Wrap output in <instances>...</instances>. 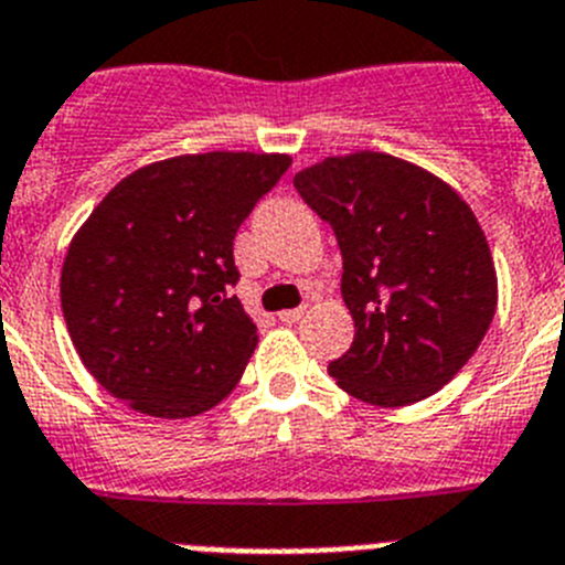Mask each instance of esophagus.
<instances>
[{"instance_id":"obj_1","label":"esophagus","mask_w":565,"mask_h":565,"mask_svg":"<svg viewBox=\"0 0 565 565\" xmlns=\"http://www.w3.org/2000/svg\"><path fill=\"white\" fill-rule=\"evenodd\" d=\"M306 311H308L306 306H302V308H288V311H279L277 317H279V322H299V319L306 317Z\"/></svg>"}]
</instances>
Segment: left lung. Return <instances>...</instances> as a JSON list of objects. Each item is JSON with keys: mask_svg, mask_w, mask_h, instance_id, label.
<instances>
[{"mask_svg": "<svg viewBox=\"0 0 565 565\" xmlns=\"http://www.w3.org/2000/svg\"><path fill=\"white\" fill-rule=\"evenodd\" d=\"M342 252L351 351L328 373L376 407L433 396L478 351L498 308L487 234L461 194L418 163L359 149L294 174Z\"/></svg>", "mask_w": 565, "mask_h": 565, "instance_id": "left-lung-1", "label": "left lung"}]
</instances>
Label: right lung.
Masks as SVG:
<instances>
[{"label": "right lung", "mask_w": 565, "mask_h": 565, "mask_svg": "<svg viewBox=\"0 0 565 565\" xmlns=\"http://www.w3.org/2000/svg\"><path fill=\"white\" fill-rule=\"evenodd\" d=\"M288 167L286 152L178 154L104 194L58 282L73 348L104 391L189 418L237 387L257 326L232 294L234 234Z\"/></svg>", "instance_id": "right-lung-1"}]
</instances>
